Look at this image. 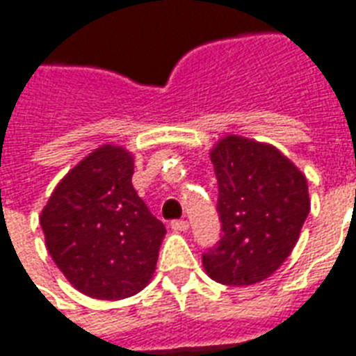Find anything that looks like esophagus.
<instances>
[{
	"instance_id": "esophagus-1",
	"label": "esophagus",
	"mask_w": 356,
	"mask_h": 356,
	"mask_svg": "<svg viewBox=\"0 0 356 356\" xmlns=\"http://www.w3.org/2000/svg\"><path fill=\"white\" fill-rule=\"evenodd\" d=\"M170 228L173 232H186L188 230V222H186V220H183V218H181V220H171Z\"/></svg>"
}]
</instances>
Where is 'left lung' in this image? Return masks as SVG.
<instances>
[{"label":"left lung","mask_w":356,"mask_h":356,"mask_svg":"<svg viewBox=\"0 0 356 356\" xmlns=\"http://www.w3.org/2000/svg\"><path fill=\"white\" fill-rule=\"evenodd\" d=\"M222 236L202 262L230 286L254 285L283 264L309 215L302 171L268 143L226 136L211 151Z\"/></svg>","instance_id":"1"}]
</instances>
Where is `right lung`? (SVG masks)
I'll return each mask as SVG.
<instances>
[{"mask_svg": "<svg viewBox=\"0 0 356 356\" xmlns=\"http://www.w3.org/2000/svg\"><path fill=\"white\" fill-rule=\"evenodd\" d=\"M131 175L130 152L102 145L58 183L39 217L60 272L92 298L134 296L156 268L165 226L139 198Z\"/></svg>", "mask_w": 356, "mask_h": 356, "instance_id": "right-lung-1", "label": "right lung"}]
</instances>
